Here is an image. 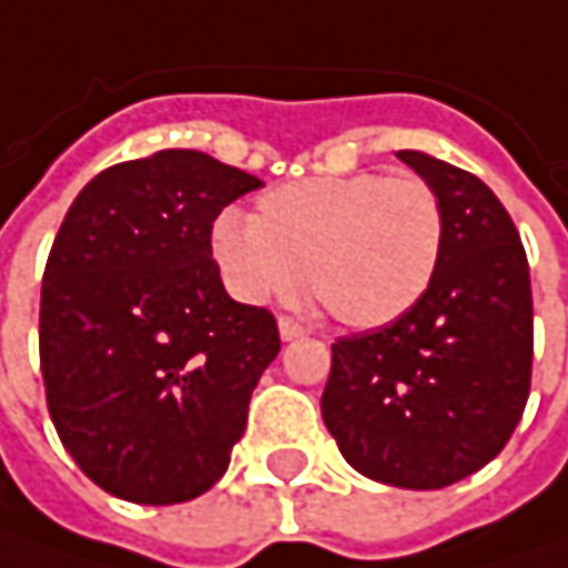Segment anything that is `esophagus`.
I'll return each mask as SVG.
<instances>
[{
	"mask_svg": "<svg viewBox=\"0 0 568 568\" xmlns=\"http://www.w3.org/2000/svg\"><path fill=\"white\" fill-rule=\"evenodd\" d=\"M308 331L298 324V321H292V317H280V337L283 341H298V337H305Z\"/></svg>",
	"mask_w": 568,
	"mask_h": 568,
	"instance_id": "1",
	"label": "esophagus"
}]
</instances>
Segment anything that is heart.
<instances>
[{
	"label": "heart",
	"mask_w": 568,
	"mask_h": 568,
	"mask_svg": "<svg viewBox=\"0 0 568 568\" xmlns=\"http://www.w3.org/2000/svg\"><path fill=\"white\" fill-rule=\"evenodd\" d=\"M444 215L417 176H312L270 189L253 221L221 215L212 253L244 302L305 283L347 327H383L408 315L437 276Z\"/></svg>",
	"instance_id": "b5f03b06"
}]
</instances>
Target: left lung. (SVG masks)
Here are the masks:
<instances>
[{"label":"left lung","instance_id":"1","mask_svg":"<svg viewBox=\"0 0 568 568\" xmlns=\"http://www.w3.org/2000/svg\"><path fill=\"white\" fill-rule=\"evenodd\" d=\"M398 160L440 202V266L408 315L331 347L321 415L356 473L427 491L473 476L515 434L534 302L527 253L495 192L430 153Z\"/></svg>","mask_w":568,"mask_h":568}]
</instances>
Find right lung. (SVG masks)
<instances>
[{
	"label": "right lung",
	"mask_w": 568,
	"mask_h": 568,
	"mask_svg": "<svg viewBox=\"0 0 568 568\" xmlns=\"http://www.w3.org/2000/svg\"><path fill=\"white\" fill-rule=\"evenodd\" d=\"M260 180L202 151L102 170L73 199L41 285V373L67 453L99 488L180 505L224 476L280 353L276 317L234 302L212 224Z\"/></svg>",
	"instance_id": "1"
}]
</instances>
